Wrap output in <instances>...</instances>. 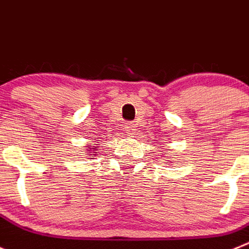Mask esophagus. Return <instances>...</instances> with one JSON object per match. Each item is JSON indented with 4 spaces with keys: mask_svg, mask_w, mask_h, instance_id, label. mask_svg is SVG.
I'll list each match as a JSON object with an SVG mask.
<instances>
[{
    "mask_svg": "<svg viewBox=\"0 0 249 249\" xmlns=\"http://www.w3.org/2000/svg\"><path fill=\"white\" fill-rule=\"evenodd\" d=\"M134 130H135V126H134L131 123H124V124H123V131H124V134H126V135H131V134L134 133Z\"/></svg>",
    "mask_w": 249,
    "mask_h": 249,
    "instance_id": "esophagus-1",
    "label": "esophagus"
}]
</instances>
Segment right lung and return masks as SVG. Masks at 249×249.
I'll return each mask as SVG.
<instances>
[{"mask_svg": "<svg viewBox=\"0 0 249 249\" xmlns=\"http://www.w3.org/2000/svg\"><path fill=\"white\" fill-rule=\"evenodd\" d=\"M99 145H100V142H98V141H95L94 144H91L90 142V145H87L86 146L87 158L88 159L95 158V155H97V152H98V149H99Z\"/></svg>", "mask_w": 249, "mask_h": 249, "instance_id": "right-lung-1", "label": "right lung"}]
</instances>
